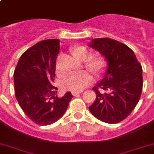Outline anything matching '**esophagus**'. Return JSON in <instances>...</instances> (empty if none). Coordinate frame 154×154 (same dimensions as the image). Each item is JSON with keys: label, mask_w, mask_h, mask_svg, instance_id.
Listing matches in <instances>:
<instances>
[{"label": "esophagus", "mask_w": 154, "mask_h": 154, "mask_svg": "<svg viewBox=\"0 0 154 154\" xmlns=\"http://www.w3.org/2000/svg\"><path fill=\"white\" fill-rule=\"evenodd\" d=\"M82 93V91H72V94H73V96H77L79 94Z\"/></svg>", "instance_id": "obj_1"}]
</instances>
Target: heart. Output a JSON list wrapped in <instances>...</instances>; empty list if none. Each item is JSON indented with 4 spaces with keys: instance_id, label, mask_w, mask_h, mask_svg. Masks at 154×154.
<instances>
[{
    "instance_id": "heart-1",
    "label": "heart",
    "mask_w": 154,
    "mask_h": 154,
    "mask_svg": "<svg viewBox=\"0 0 154 154\" xmlns=\"http://www.w3.org/2000/svg\"><path fill=\"white\" fill-rule=\"evenodd\" d=\"M69 51L73 57L81 61H84L85 69L95 76L101 75L108 66L106 58L101 53H94L91 55L90 52L85 46L74 45L70 48ZM57 71H60L57 67ZM93 81V77L88 72L71 73L66 76L62 81V87L64 90L72 91H81L91 85Z\"/></svg>"
}]
</instances>
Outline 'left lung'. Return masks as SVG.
<instances>
[{"instance_id":"1","label":"left lung","mask_w":154,"mask_h":154,"mask_svg":"<svg viewBox=\"0 0 154 154\" xmlns=\"http://www.w3.org/2000/svg\"><path fill=\"white\" fill-rule=\"evenodd\" d=\"M89 45L104 55L109 63L103 79L93 88L97 96L89 110L104 122H120L133 112L141 96V64L130 48L112 38H94Z\"/></svg>"}]
</instances>
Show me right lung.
Segmentation results:
<instances>
[{
  "label": "right lung",
  "mask_w": 154,
  "mask_h": 154,
  "mask_svg": "<svg viewBox=\"0 0 154 154\" xmlns=\"http://www.w3.org/2000/svg\"><path fill=\"white\" fill-rule=\"evenodd\" d=\"M60 40L38 42L21 55L14 69L15 97L21 109L35 123L51 125L63 116L73 95L69 91L62 97L56 95L53 86Z\"/></svg>",
  "instance_id": "obj_1"
}]
</instances>
